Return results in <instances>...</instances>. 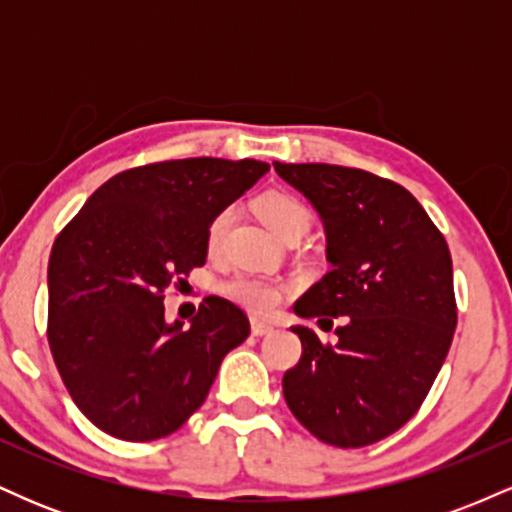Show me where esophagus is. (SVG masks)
Listing matches in <instances>:
<instances>
[{
	"label": "esophagus",
	"mask_w": 512,
	"mask_h": 512,
	"mask_svg": "<svg viewBox=\"0 0 512 512\" xmlns=\"http://www.w3.org/2000/svg\"><path fill=\"white\" fill-rule=\"evenodd\" d=\"M250 330L255 337H264V334H269L274 330V325H269V322H262V320H252Z\"/></svg>",
	"instance_id": "34e87169"
}]
</instances>
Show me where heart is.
Listing matches in <instances>:
<instances>
[{
	"instance_id": "b5f03b06",
	"label": "heart",
	"mask_w": 512,
	"mask_h": 512,
	"mask_svg": "<svg viewBox=\"0 0 512 512\" xmlns=\"http://www.w3.org/2000/svg\"><path fill=\"white\" fill-rule=\"evenodd\" d=\"M257 214L260 219L267 223L269 231H274L276 236L284 238L286 233L293 231V228H308L310 211L298 197L289 195V192H267L257 199ZM233 219L231 209H223L214 216L207 228V248L214 252L221 245L223 236L228 231V223ZM223 293L233 301L245 305V308L252 310V313L267 315L272 313L276 305L284 298V291L281 286L269 284V281L252 279V276H236V279L226 281L223 284Z\"/></svg>"
}]
</instances>
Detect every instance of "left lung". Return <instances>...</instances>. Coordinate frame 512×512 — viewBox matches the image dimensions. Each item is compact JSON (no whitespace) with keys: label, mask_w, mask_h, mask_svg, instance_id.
<instances>
[{"label":"left lung","mask_w":512,"mask_h":512,"mask_svg":"<svg viewBox=\"0 0 512 512\" xmlns=\"http://www.w3.org/2000/svg\"><path fill=\"white\" fill-rule=\"evenodd\" d=\"M274 170L320 214L332 264L293 310L344 317L337 344L291 327L303 354L284 373L286 404L322 443H378L419 411L448 356L457 325L448 243L397 182L330 163Z\"/></svg>","instance_id":"obj_1"}]
</instances>
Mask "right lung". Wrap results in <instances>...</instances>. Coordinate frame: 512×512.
I'll list each match as a JSON object with an SVG mask.
<instances>
[{"mask_svg": "<svg viewBox=\"0 0 512 512\" xmlns=\"http://www.w3.org/2000/svg\"><path fill=\"white\" fill-rule=\"evenodd\" d=\"M262 161L180 158L129 168L64 226L48 264V342L74 404L110 436L166 438L202 407L223 356L250 334L238 305L204 298L190 327L163 291L207 262L211 219L267 173Z\"/></svg>", "mask_w": 512, "mask_h": 512, "instance_id": "obj_1", "label": "right lung"}]
</instances>
